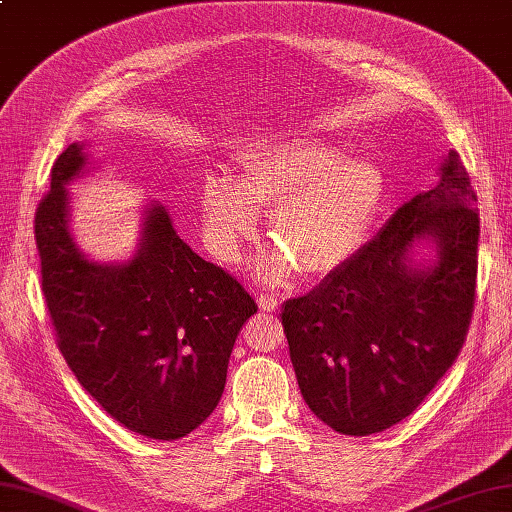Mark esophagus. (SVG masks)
I'll return each instance as SVG.
<instances>
[{
    "mask_svg": "<svg viewBox=\"0 0 512 512\" xmlns=\"http://www.w3.org/2000/svg\"><path fill=\"white\" fill-rule=\"evenodd\" d=\"M257 304H259V308H262V310H266V313H275V310H277V299L275 297H268V295H262V297H259L257 299Z\"/></svg>",
    "mask_w": 512,
    "mask_h": 512,
    "instance_id": "1",
    "label": "esophagus"
}]
</instances>
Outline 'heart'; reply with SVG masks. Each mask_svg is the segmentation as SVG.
I'll use <instances>...</instances> for the list:
<instances>
[{
	"instance_id": "obj_1",
	"label": "heart",
	"mask_w": 512,
	"mask_h": 512,
	"mask_svg": "<svg viewBox=\"0 0 512 512\" xmlns=\"http://www.w3.org/2000/svg\"><path fill=\"white\" fill-rule=\"evenodd\" d=\"M384 202V175L364 159H344L315 137H257L237 153V182L206 175L199 188L202 230L219 262L237 264L270 208L277 250L257 262L264 282L286 284L297 270L326 277L364 246Z\"/></svg>"
}]
</instances>
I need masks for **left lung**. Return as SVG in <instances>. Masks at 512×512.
Wrapping results in <instances>:
<instances>
[{
    "instance_id": "obj_1",
    "label": "left lung",
    "mask_w": 512,
    "mask_h": 512,
    "mask_svg": "<svg viewBox=\"0 0 512 512\" xmlns=\"http://www.w3.org/2000/svg\"><path fill=\"white\" fill-rule=\"evenodd\" d=\"M475 204L450 150L435 188L399 208L344 268L284 304L299 390L326 426L382 433L413 415L455 364L475 306ZM419 238L434 239L438 259L415 269L407 253Z\"/></svg>"
}]
</instances>
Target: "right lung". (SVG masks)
<instances>
[{"instance_id":"add662e5","label":"right lung","mask_w":512,"mask_h":512,"mask_svg":"<svg viewBox=\"0 0 512 512\" xmlns=\"http://www.w3.org/2000/svg\"><path fill=\"white\" fill-rule=\"evenodd\" d=\"M84 166V144H70L35 213L57 346L110 417L170 442L193 433L219 404L235 339L257 304L233 275L179 239L159 204L146 210L133 259H86L70 237L66 199V184Z\"/></svg>"}]
</instances>
